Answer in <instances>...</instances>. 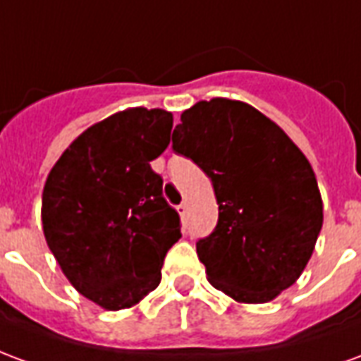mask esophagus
<instances>
[{"instance_id":"esophagus-1","label":"esophagus","mask_w":361,"mask_h":361,"mask_svg":"<svg viewBox=\"0 0 361 361\" xmlns=\"http://www.w3.org/2000/svg\"><path fill=\"white\" fill-rule=\"evenodd\" d=\"M176 209H178V212H180V216H181V219H185V216H188V203H181V204H178V207H176Z\"/></svg>"}]
</instances>
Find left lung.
<instances>
[{"instance_id":"obj_1","label":"left lung","mask_w":361,"mask_h":361,"mask_svg":"<svg viewBox=\"0 0 361 361\" xmlns=\"http://www.w3.org/2000/svg\"><path fill=\"white\" fill-rule=\"evenodd\" d=\"M172 149L212 181L219 222L197 242L212 286L265 303L294 284L323 226V201L303 152L274 121L238 100L212 98L181 114Z\"/></svg>"}]
</instances>
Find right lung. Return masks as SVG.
I'll list each match as a JSON object with an SVG mask.
<instances>
[{
	"label": "right lung",
	"mask_w": 361,
	"mask_h": 361,
	"mask_svg": "<svg viewBox=\"0 0 361 361\" xmlns=\"http://www.w3.org/2000/svg\"><path fill=\"white\" fill-rule=\"evenodd\" d=\"M170 111L131 108L89 127L51 168L42 193L48 247L69 282L110 311L160 284L180 214L150 168L170 142Z\"/></svg>",
	"instance_id": "add662e5"
}]
</instances>
